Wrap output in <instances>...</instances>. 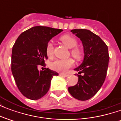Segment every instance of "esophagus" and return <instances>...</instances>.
<instances>
[{"label":"esophagus","instance_id":"34e87169","mask_svg":"<svg viewBox=\"0 0 121 121\" xmlns=\"http://www.w3.org/2000/svg\"><path fill=\"white\" fill-rule=\"evenodd\" d=\"M60 75L61 76H63V77H67L69 76V74H63V73H60Z\"/></svg>","mask_w":121,"mask_h":121}]
</instances>
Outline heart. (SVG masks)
<instances>
[{"instance_id": "b5f03b06", "label": "heart", "mask_w": 121, "mask_h": 121, "mask_svg": "<svg viewBox=\"0 0 121 121\" xmlns=\"http://www.w3.org/2000/svg\"><path fill=\"white\" fill-rule=\"evenodd\" d=\"M60 41L63 44L71 49L72 56L76 60H80L82 57V52L78 48L76 47L78 45L77 40L72 35L66 34L60 37ZM46 53L48 58H52L54 54V45L52 43L48 42L46 47ZM74 61L72 58L64 60H55L50 64V67L52 70L58 72H66L73 65Z\"/></svg>"}]
</instances>
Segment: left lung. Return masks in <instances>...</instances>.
Wrapping results in <instances>:
<instances>
[{
    "instance_id": "obj_1",
    "label": "left lung",
    "mask_w": 121,
    "mask_h": 121,
    "mask_svg": "<svg viewBox=\"0 0 121 121\" xmlns=\"http://www.w3.org/2000/svg\"><path fill=\"white\" fill-rule=\"evenodd\" d=\"M80 39L84 47L83 62L74 70L78 71V83L69 87L74 98L80 100L91 99L99 91L106 76L109 56L106 44L97 35L86 29L71 30ZM84 73L83 75L80 74Z\"/></svg>"
}]
</instances>
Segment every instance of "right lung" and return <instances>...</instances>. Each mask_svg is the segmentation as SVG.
<instances>
[{
	"label": "right lung",
	"mask_w": 121,
	"mask_h": 121,
	"mask_svg": "<svg viewBox=\"0 0 121 121\" xmlns=\"http://www.w3.org/2000/svg\"><path fill=\"white\" fill-rule=\"evenodd\" d=\"M62 31L47 26H34L22 32L13 46L12 74L19 90L28 99L37 100L45 95L52 77L58 75L48 68L39 71L37 66L45 67V60L48 59L47 45Z\"/></svg>",
	"instance_id": "add662e5"
}]
</instances>
